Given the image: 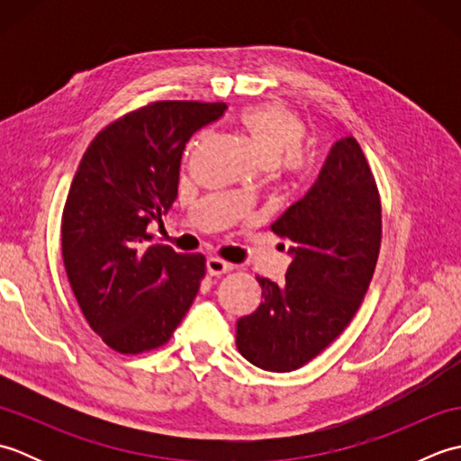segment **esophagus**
<instances>
[{"instance_id": "esophagus-1", "label": "esophagus", "mask_w": 461, "mask_h": 461, "mask_svg": "<svg viewBox=\"0 0 461 461\" xmlns=\"http://www.w3.org/2000/svg\"><path fill=\"white\" fill-rule=\"evenodd\" d=\"M205 269H208L210 276H223V273H230L233 269V266L220 258H210L208 261H205Z\"/></svg>"}]
</instances>
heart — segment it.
Instances as JSON below:
<instances>
[{"label": "heart", "instance_id": "obj_1", "mask_svg": "<svg viewBox=\"0 0 461 461\" xmlns=\"http://www.w3.org/2000/svg\"><path fill=\"white\" fill-rule=\"evenodd\" d=\"M241 129L248 132L266 166H276L285 158L287 172L301 168V150L305 146L307 126L301 116L277 103L248 106L240 113ZM246 195V192H241Z\"/></svg>", "mask_w": 461, "mask_h": 461}]
</instances>
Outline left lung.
<instances>
[{
    "mask_svg": "<svg viewBox=\"0 0 461 461\" xmlns=\"http://www.w3.org/2000/svg\"><path fill=\"white\" fill-rule=\"evenodd\" d=\"M291 241L285 283L258 277L259 307L238 321L243 358L271 372L297 370L355 317L376 267L382 210L358 142L332 144L312 188L271 225Z\"/></svg>",
    "mask_w": 461,
    "mask_h": 461,
    "instance_id": "1",
    "label": "left lung"
}]
</instances>
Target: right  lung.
Here are the masks:
<instances>
[{
  "mask_svg": "<svg viewBox=\"0 0 461 461\" xmlns=\"http://www.w3.org/2000/svg\"><path fill=\"white\" fill-rule=\"evenodd\" d=\"M225 103L158 101L95 136L67 194L61 248L68 283L91 329L122 355L168 342L205 276L202 253L144 246L146 225L178 195L190 136Z\"/></svg>",
  "mask_w": 461,
  "mask_h": 461,
  "instance_id": "1",
  "label": "right lung"
}]
</instances>
